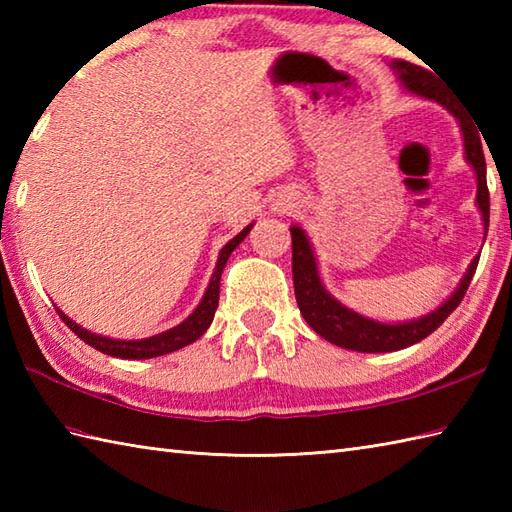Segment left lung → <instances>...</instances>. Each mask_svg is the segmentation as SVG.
Instances as JSON below:
<instances>
[{"instance_id":"8db88e82","label":"left lung","mask_w":512,"mask_h":512,"mask_svg":"<svg viewBox=\"0 0 512 512\" xmlns=\"http://www.w3.org/2000/svg\"><path fill=\"white\" fill-rule=\"evenodd\" d=\"M389 68L396 72L398 81L402 88L411 94H418L422 99L440 103L444 110H449L455 121L460 123L462 138H464V158L473 167V173L477 178V195L475 204L482 213L484 222V235L488 233V217H491V198H488V187H486V160H484V149H482V138L477 134V127L469 121L464 107L453 99V96L442 92L440 81L427 72L420 65H413L409 61H391ZM292 235V281H295V297L297 306L303 314V319L308 321L310 328L323 336L325 341H330L345 350L354 352H367V354H378V352H396L402 347H409L438 330L444 323V319L460 306V301L466 295V288H469L471 279L475 275L477 262H480V255H477L473 262L466 268L464 277L460 279L458 288L451 292V297L440 303L436 310L422 314L418 319L409 321H398V323H385L369 319L365 314L347 308L345 303L334 299L328 288L323 286L321 275H319V264L317 255H314L310 239L301 226H290Z\"/></svg>"}]
</instances>
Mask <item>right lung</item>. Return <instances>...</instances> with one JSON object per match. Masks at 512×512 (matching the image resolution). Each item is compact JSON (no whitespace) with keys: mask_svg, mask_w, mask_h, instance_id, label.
Listing matches in <instances>:
<instances>
[{"mask_svg":"<svg viewBox=\"0 0 512 512\" xmlns=\"http://www.w3.org/2000/svg\"><path fill=\"white\" fill-rule=\"evenodd\" d=\"M250 228L253 224H248L244 231H239L231 242L224 244V248L220 250V255H217V264L215 270L211 275L209 286H206V292L202 301L198 303V308H195L187 319L182 323H178L176 328H169L160 334L154 336H147V339H138V341H123V339H112V336H103V334H96L81 328L79 323H74L68 314L59 312V317L63 319V323L68 325V328L79 336L81 341H85L88 345H92L94 350H99L103 354H110L114 358H134V361H143V358H156L162 354H169V352H176L182 350V347H187L189 343L198 341L200 336L209 330V325L215 317V310H217V303H220V277H222V270L228 262V257H231L233 250L244 242V237L250 233Z\"/></svg>","mask_w":512,"mask_h":512,"instance_id":"obj_1","label":"right lung"}]
</instances>
